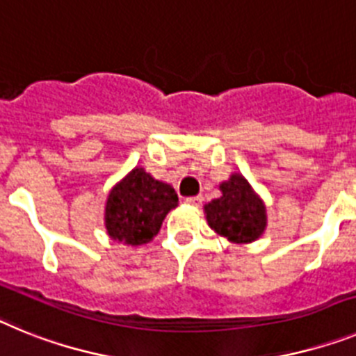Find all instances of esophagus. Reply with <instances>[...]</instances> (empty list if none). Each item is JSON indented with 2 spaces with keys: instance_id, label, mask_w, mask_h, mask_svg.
<instances>
[{
  "instance_id": "1",
  "label": "esophagus",
  "mask_w": 356,
  "mask_h": 356,
  "mask_svg": "<svg viewBox=\"0 0 356 356\" xmlns=\"http://www.w3.org/2000/svg\"><path fill=\"white\" fill-rule=\"evenodd\" d=\"M202 195H195V197H188L186 199V204H190V206H200L202 204Z\"/></svg>"
}]
</instances>
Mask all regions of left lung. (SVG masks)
Wrapping results in <instances>:
<instances>
[{"label":"left lung","mask_w":356,"mask_h":356,"mask_svg":"<svg viewBox=\"0 0 356 356\" xmlns=\"http://www.w3.org/2000/svg\"><path fill=\"white\" fill-rule=\"evenodd\" d=\"M222 197L204 206L209 227L233 243H251L264 234L267 227V211L259 199L240 174L220 184Z\"/></svg>","instance_id":"left-lung-1"}]
</instances>
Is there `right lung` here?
I'll return each mask as SVG.
<instances>
[{
  "label": "right lung",
  "mask_w": 356,
  "mask_h": 356,
  "mask_svg": "<svg viewBox=\"0 0 356 356\" xmlns=\"http://www.w3.org/2000/svg\"><path fill=\"white\" fill-rule=\"evenodd\" d=\"M177 193L170 184L134 168L111 190L105 204V229L113 240L143 245L159 233L170 209L177 206Z\"/></svg>",
  "instance_id": "obj_1"
}]
</instances>
